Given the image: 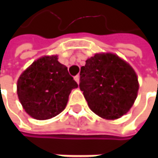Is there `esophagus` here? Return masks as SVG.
Wrapping results in <instances>:
<instances>
[{
    "mask_svg": "<svg viewBox=\"0 0 158 158\" xmlns=\"http://www.w3.org/2000/svg\"><path fill=\"white\" fill-rule=\"evenodd\" d=\"M74 79H75V80H76V82H77V83L79 84V75H77V76H75V77H74Z\"/></svg>",
    "mask_w": 158,
    "mask_h": 158,
    "instance_id": "1",
    "label": "esophagus"
}]
</instances>
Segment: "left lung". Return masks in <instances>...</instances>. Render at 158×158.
I'll return each instance as SVG.
<instances>
[{
  "label": "left lung",
  "instance_id": "8db88e82",
  "mask_svg": "<svg viewBox=\"0 0 158 158\" xmlns=\"http://www.w3.org/2000/svg\"><path fill=\"white\" fill-rule=\"evenodd\" d=\"M79 89L90 110L112 120L131 109L139 85L135 70L118 56L96 54L80 69Z\"/></svg>",
  "mask_w": 158,
  "mask_h": 158
}]
</instances>
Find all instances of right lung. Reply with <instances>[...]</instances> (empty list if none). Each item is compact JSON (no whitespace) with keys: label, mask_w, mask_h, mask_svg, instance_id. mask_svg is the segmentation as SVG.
<instances>
[{"label":"right lung","mask_w":158,"mask_h":158,"mask_svg":"<svg viewBox=\"0 0 158 158\" xmlns=\"http://www.w3.org/2000/svg\"><path fill=\"white\" fill-rule=\"evenodd\" d=\"M78 88L57 56L35 61L17 81V94L24 110L36 120H48L65 109L71 90Z\"/></svg>","instance_id":"1"}]
</instances>
